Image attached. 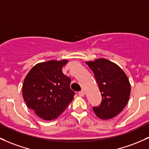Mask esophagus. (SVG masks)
<instances>
[{
	"instance_id": "esophagus-1",
	"label": "esophagus",
	"mask_w": 149,
	"mask_h": 149,
	"mask_svg": "<svg viewBox=\"0 0 149 149\" xmlns=\"http://www.w3.org/2000/svg\"><path fill=\"white\" fill-rule=\"evenodd\" d=\"M79 95H80V96H84V95H85V91H84V90L81 91L79 92Z\"/></svg>"
}]
</instances>
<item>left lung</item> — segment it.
<instances>
[{
    "label": "left lung",
    "instance_id": "8db88e82",
    "mask_svg": "<svg viewBox=\"0 0 149 149\" xmlns=\"http://www.w3.org/2000/svg\"><path fill=\"white\" fill-rule=\"evenodd\" d=\"M86 63L93 70L102 95L100 106L93 108L95 114L103 120L116 116L126 107L131 94L127 76L118 65L107 59Z\"/></svg>",
    "mask_w": 149,
    "mask_h": 149
}]
</instances>
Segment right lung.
<instances>
[{"label": "right lung", "instance_id": "add662e5", "mask_svg": "<svg viewBox=\"0 0 149 149\" xmlns=\"http://www.w3.org/2000/svg\"><path fill=\"white\" fill-rule=\"evenodd\" d=\"M68 60H51L34 65L23 81V97L26 106L46 120L56 119L73 99L70 79L62 68Z\"/></svg>", "mask_w": 149, "mask_h": 149}]
</instances>
